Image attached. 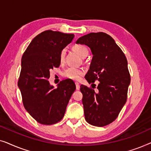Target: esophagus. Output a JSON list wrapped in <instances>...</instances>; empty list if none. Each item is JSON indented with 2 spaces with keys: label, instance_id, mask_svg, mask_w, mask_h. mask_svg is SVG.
Instances as JSON below:
<instances>
[{
  "label": "esophagus",
  "instance_id": "esophagus-1",
  "mask_svg": "<svg viewBox=\"0 0 151 151\" xmlns=\"http://www.w3.org/2000/svg\"><path fill=\"white\" fill-rule=\"evenodd\" d=\"M76 89L79 90L80 89V84L78 82H76Z\"/></svg>",
  "mask_w": 151,
  "mask_h": 151
}]
</instances>
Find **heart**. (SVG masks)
<instances>
[{"mask_svg": "<svg viewBox=\"0 0 151 151\" xmlns=\"http://www.w3.org/2000/svg\"><path fill=\"white\" fill-rule=\"evenodd\" d=\"M73 49L74 51H76L80 57L82 58L87 56L88 51V49L86 48L84 45H75L73 47ZM65 50L64 49L61 51L60 54V63H63L65 61ZM84 73V71L82 69H79V68H75V67H69L67 68V69L64 71L63 75L65 77L69 78V79L73 80H78L81 77L82 75H83Z\"/></svg>", "mask_w": 151, "mask_h": 151, "instance_id": "heart-1", "label": "heart"}]
</instances>
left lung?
Segmentation results:
<instances>
[{"instance_id":"8db88e82","label":"left lung","mask_w":151,"mask_h":151,"mask_svg":"<svg viewBox=\"0 0 151 151\" xmlns=\"http://www.w3.org/2000/svg\"><path fill=\"white\" fill-rule=\"evenodd\" d=\"M76 43L87 45L93 54L85 79L89 84L99 81L96 92L80 86L85 119L93 126L104 127L117 118L127 102L131 82L127 58L112 37L105 33H90Z\"/></svg>"}]
</instances>
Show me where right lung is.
Segmentation results:
<instances>
[{
    "label": "right lung",
    "mask_w": 151,
    "mask_h": 151,
    "mask_svg": "<svg viewBox=\"0 0 151 151\" xmlns=\"http://www.w3.org/2000/svg\"><path fill=\"white\" fill-rule=\"evenodd\" d=\"M73 34L51 30L36 36L22 55L18 86L27 111L38 122L51 125L63 118L69 101L76 90L72 80L50 85L49 70L60 65V54L71 42Z\"/></svg>",
    "instance_id": "add662e5"
}]
</instances>
